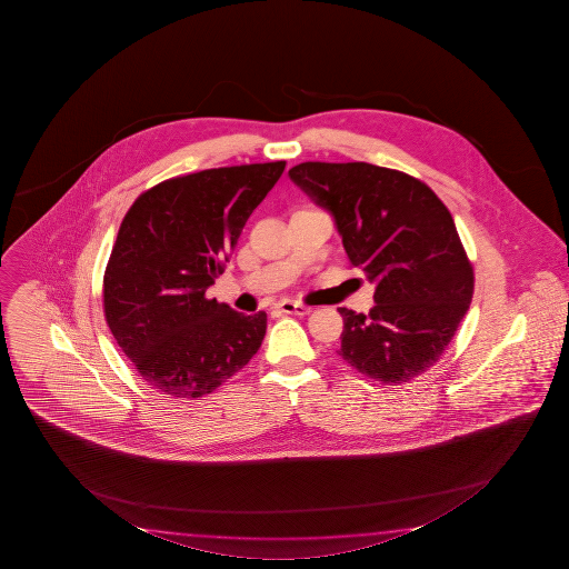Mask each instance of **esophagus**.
I'll use <instances>...</instances> for the list:
<instances>
[{"instance_id":"esophagus-1","label":"esophagus","mask_w":569,"mask_h":569,"mask_svg":"<svg viewBox=\"0 0 569 569\" xmlns=\"http://www.w3.org/2000/svg\"><path fill=\"white\" fill-rule=\"evenodd\" d=\"M274 309L284 312V315H297V317H305V315H309L310 312L309 307L299 305V302H292V300H282Z\"/></svg>"}]
</instances>
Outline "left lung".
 <instances>
[{"instance_id": "obj_1", "label": "left lung", "mask_w": 569, "mask_h": 569, "mask_svg": "<svg viewBox=\"0 0 569 569\" xmlns=\"http://www.w3.org/2000/svg\"><path fill=\"white\" fill-rule=\"evenodd\" d=\"M290 181L330 212L352 267L375 284L345 318L338 357L398 386L432 368L470 309L473 270L452 214L428 184L370 163H300Z\"/></svg>"}]
</instances>
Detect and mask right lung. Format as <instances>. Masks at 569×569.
Here are the masks:
<instances>
[{
	"instance_id": "1",
	"label": "right lung",
	"mask_w": 569,
	"mask_h": 569,
	"mask_svg": "<svg viewBox=\"0 0 569 569\" xmlns=\"http://www.w3.org/2000/svg\"><path fill=\"white\" fill-rule=\"evenodd\" d=\"M284 164L174 177L127 211L107 262L103 307L117 345L157 392L211 395L257 355L267 315H242L204 290Z\"/></svg>"
}]
</instances>
